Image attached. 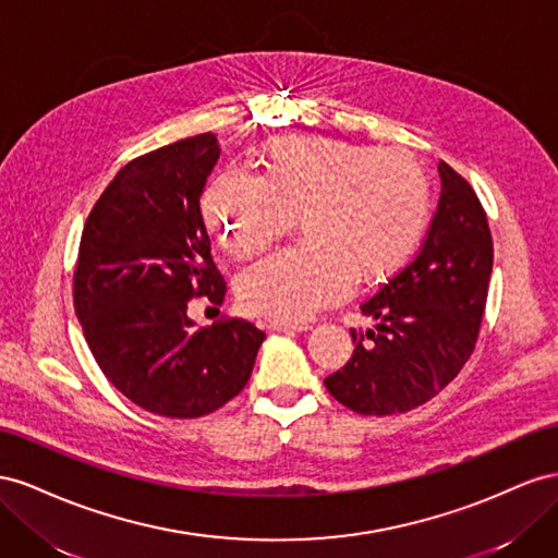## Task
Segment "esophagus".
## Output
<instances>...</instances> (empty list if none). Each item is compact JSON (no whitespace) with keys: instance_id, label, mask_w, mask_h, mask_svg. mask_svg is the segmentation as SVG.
Instances as JSON below:
<instances>
[{"instance_id":"34e87169","label":"esophagus","mask_w":558,"mask_h":558,"mask_svg":"<svg viewBox=\"0 0 558 558\" xmlns=\"http://www.w3.org/2000/svg\"><path fill=\"white\" fill-rule=\"evenodd\" d=\"M268 327L274 331H282V333H299V331L311 329L306 323H270Z\"/></svg>"}]
</instances>
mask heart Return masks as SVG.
<instances>
[{"label": "heart", "instance_id": "1", "mask_svg": "<svg viewBox=\"0 0 558 558\" xmlns=\"http://www.w3.org/2000/svg\"><path fill=\"white\" fill-rule=\"evenodd\" d=\"M429 180L416 156L329 137H280L264 174L227 168L203 191L201 213L235 259L264 252L304 219L306 243L270 254L235 280L243 311L304 323L339 304L355 280L392 276L427 229Z\"/></svg>", "mask_w": 558, "mask_h": 558}]
</instances>
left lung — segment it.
Instances as JSON below:
<instances>
[{
    "mask_svg": "<svg viewBox=\"0 0 558 558\" xmlns=\"http://www.w3.org/2000/svg\"><path fill=\"white\" fill-rule=\"evenodd\" d=\"M441 194L425 241L400 274L360 306L376 320L353 333V357L325 378L362 416L404 413L433 400L470 360L493 270L488 219L468 180L439 161Z\"/></svg>",
    "mask_w": 558,
    "mask_h": 558,
    "instance_id": "left-lung-1",
    "label": "left lung"
}]
</instances>
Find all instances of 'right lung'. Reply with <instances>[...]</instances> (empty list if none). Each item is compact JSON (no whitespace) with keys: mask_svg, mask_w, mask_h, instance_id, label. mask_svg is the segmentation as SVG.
I'll list each match as a JSON object with an SVG mask.
<instances>
[{"mask_svg":"<svg viewBox=\"0 0 558 558\" xmlns=\"http://www.w3.org/2000/svg\"><path fill=\"white\" fill-rule=\"evenodd\" d=\"M217 135L172 142L123 166L86 219L74 311L102 374L166 418H198L245 388L266 333L225 317L196 327L189 301L221 306L227 282L210 254L201 194Z\"/></svg>","mask_w":558,"mask_h":558,"instance_id":"obj_1","label":"right lung"}]
</instances>
